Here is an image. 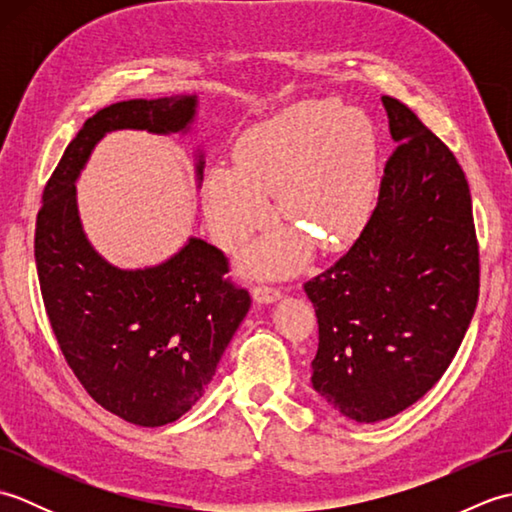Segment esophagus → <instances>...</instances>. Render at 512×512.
<instances>
[{
	"instance_id": "34e87169",
	"label": "esophagus",
	"mask_w": 512,
	"mask_h": 512,
	"mask_svg": "<svg viewBox=\"0 0 512 512\" xmlns=\"http://www.w3.org/2000/svg\"><path fill=\"white\" fill-rule=\"evenodd\" d=\"M253 299L257 303H273V301L281 299V290L273 288V286H255L253 288Z\"/></svg>"
}]
</instances>
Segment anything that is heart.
I'll return each instance as SVG.
<instances>
[{"label": "heart", "instance_id": "b5f03b06", "mask_svg": "<svg viewBox=\"0 0 512 512\" xmlns=\"http://www.w3.org/2000/svg\"><path fill=\"white\" fill-rule=\"evenodd\" d=\"M237 165H215L204 182V215L217 244L237 248L273 215L297 231H277L248 250L257 275L303 264L308 237L341 248L358 237L376 195V136L363 112L332 101H303L257 123L237 143Z\"/></svg>", "mask_w": 512, "mask_h": 512}]
</instances>
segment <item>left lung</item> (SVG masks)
Instances as JSON below:
<instances>
[{
    "label": "left lung",
    "mask_w": 512,
    "mask_h": 512,
    "mask_svg": "<svg viewBox=\"0 0 512 512\" xmlns=\"http://www.w3.org/2000/svg\"><path fill=\"white\" fill-rule=\"evenodd\" d=\"M396 140L354 246L306 281L319 321L312 387L356 422L405 411L447 372L480 295L471 191L453 151L383 96Z\"/></svg>",
    "instance_id": "8db88e82"
}]
</instances>
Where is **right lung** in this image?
Returning <instances> with one entry per match:
<instances>
[{"label": "right lung", "mask_w": 512, "mask_h": 512, "mask_svg": "<svg viewBox=\"0 0 512 512\" xmlns=\"http://www.w3.org/2000/svg\"><path fill=\"white\" fill-rule=\"evenodd\" d=\"M195 110V94L103 107L65 147L37 215L41 297L65 361L103 409L138 427L178 420L202 398L250 295L226 277L222 250L198 237L151 268L105 262L83 233L74 182L105 134H184ZM202 169L200 154L198 180Z\"/></svg>", "instance_id": "right-lung-1"}]
</instances>
